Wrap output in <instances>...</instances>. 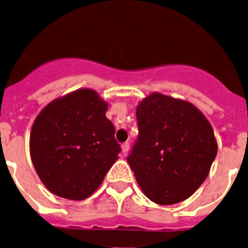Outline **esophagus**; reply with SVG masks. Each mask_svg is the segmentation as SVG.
Returning a JSON list of instances; mask_svg holds the SVG:
<instances>
[{
  "mask_svg": "<svg viewBox=\"0 0 248 248\" xmlns=\"http://www.w3.org/2000/svg\"><path fill=\"white\" fill-rule=\"evenodd\" d=\"M121 148H122V153L126 155L129 151V142H124V144L121 145Z\"/></svg>",
  "mask_w": 248,
  "mask_h": 248,
  "instance_id": "1",
  "label": "esophagus"
}]
</instances>
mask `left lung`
<instances>
[{
  "label": "left lung",
  "mask_w": 248,
  "mask_h": 248,
  "mask_svg": "<svg viewBox=\"0 0 248 248\" xmlns=\"http://www.w3.org/2000/svg\"><path fill=\"white\" fill-rule=\"evenodd\" d=\"M139 135L127 158L142 192L157 204L191 196L217 153L212 124L190 102L153 93L137 107Z\"/></svg>",
  "instance_id": "1"
}]
</instances>
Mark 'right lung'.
<instances>
[{"instance_id":"1","label":"right lung","mask_w":248,"mask_h":248,"mask_svg":"<svg viewBox=\"0 0 248 248\" xmlns=\"http://www.w3.org/2000/svg\"><path fill=\"white\" fill-rule=\"evenodd\" d=\"M108 103L95 90L79 89L48 103L30 138L32 163L52 194L88 199L117 160L121 147L106 117Z\"/></svg>"}]
</instances>
